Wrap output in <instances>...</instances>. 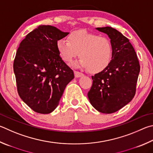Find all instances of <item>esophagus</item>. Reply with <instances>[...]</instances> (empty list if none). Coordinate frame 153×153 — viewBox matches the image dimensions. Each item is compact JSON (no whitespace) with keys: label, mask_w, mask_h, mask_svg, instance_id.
Masks as SVG:
<instances>
[{"label":"esophagus","mask_w":153,"mask_h":153,"mask_svg":"<svg viewBox=\"0 0 153 153\" xmlns=\"http://www.w3.org/2000/svg\"><path fill=\"white\" fill-rule=\"evenodd\" d=\"M74 74H75V77H82L84 76V74H83L82 73H81V72H79V71H74Z\"/></svg>","instance_id":"1"}]
</instances>
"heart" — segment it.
<instances>
[{"label":"heart","instance_id":"1","mask_svg":"<svg viewBox=\"0 0 153 153\" xmlns=\"http://www.w3.org/2000/svg\"><path fill=\"white\" fill-rule=\"evenodd\" d=\"M57 49L65 62L69 63L79 54L81 57L74 64L76 68L89 69L99 73L106 68L112 59V45L105 36H100L85 30H76L68 36V41L60 39Z\"/></svg>","mask_w":153,"mask_h":153}]
</instances>
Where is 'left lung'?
Returning <instances> with one entry per match:
<instances>
[{"label":"left lung","mask_w":153,"mask_h":153,"mask_svg":"<svg viewBox=\"0 0 153 153\" xmlns=\"http://www.w3.org/2000/svg\"><path fill=\"white\" fill-rule=\"evenodd\" d=\"M105 33L112 45V59L104 70L91 77L88 91L90 104L100 112L111 114L121 109L134 98L140 65L129 40L110 27H98Z\"/></svg>","instance_id":"left-lung-1"}]
</instances>
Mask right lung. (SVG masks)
I'll list each match as a JSON object with an SVG mask.
<instances>
[{
    "instance_id": "right-lung-1",
    "label": "right lung",
    "mask_w": 153,
    "mask_h": 153,
    "mask_svg": "<svg viewBox=\"0 0 153 153\" xmlns=\"http://www.w3.org/2000/svg\"><path fill=\"white\" fill-rule=\"evenodd\" d=\"M68 34L53 26L39 25L19 45L13 63L18 93L36 112H52L74 78L57 49V41Z\"/></svg>"
}]
</instances>
